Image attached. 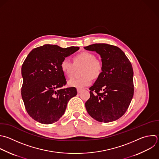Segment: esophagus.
<instances>
[{"label":"esophagus","mask_w":159,"mask_h":159,"mask_svg":"<svg viewBox=\"0 0 159 159\" xmlns=\"http://www.w3.org/2000/svg\"><path fill=\"white\" fill-rule=\"evenodd\" d=\"M81 92H82V89H77V93H78V94L81 93Z\"/></svg>","instance_id":"1"}]
</instances>
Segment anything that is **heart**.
Masks as SVG:
<instances>
[{"mask_svg": "<svg viewBox=\"0 0 159 159\" xmlns=\"http://www.w3.org/2000/svg\"><path fill=\"white\" fill-rule=\"evenodd\" d=\"M73 62L66 58L60 63L61 70L68 78L73 76L76 66L83 65L81 73L83 76L70 80L68 84L70 87L82 89L88 86L91 84L93 78H98L102 71V65L101 62L96 59L93 53L89 52H83L75 56Z\"/></svg>", "mask_w": 159, "mask_h": 159, "instance_id": "heart-1", "label": "heart"}]
</instances>
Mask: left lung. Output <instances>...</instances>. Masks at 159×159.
<instances>
[{
	"mask_svg": "<svg viewBox=\"0 0 159 159\" xmlns=\"http://www.w3.org/2000/svg\"><path fill=\"white\" fill-rule=\"evenodd\" d=\"M101 58L102 72L89 88L85 102L88 114L99 122H109L122 117L134 95L133 69L125 53L117 47L95 43L84 47Z\"/></svg>",
	"mask_w": 159,
	"mask_h": 159,
	"instance_id": "8db88e82",
	"label": "left lung"
}]
</instances>
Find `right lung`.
<instances>
[{
	"mask_svg": "<svg viewBox=\"0 0 159 159\" xmlns=\"http://www.w3.org/2000/svg\"><path fill=\"white\" fill-rule=\"evenodd\" d=\"M80 49L44 45L33 49L22 66V98L29 116L44 124L57 122L64 114L68 102L77 94L66 83L60 68L61 61Z\"/></svg>",
	"mask_w": 159,
	"mask_h": 159,
	"instance_id": "obj_1",
	"label": "right lung"
}]
</instances>
